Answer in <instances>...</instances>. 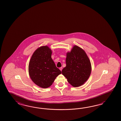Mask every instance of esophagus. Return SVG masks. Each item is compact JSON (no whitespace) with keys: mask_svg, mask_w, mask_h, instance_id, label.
<instances>
[{"mask_svg":"<svg viewBox=\"0 0 121 121\" xmlns=\"http://www.w3.org/2000/svg\"><path fill=\"white\" fill-rule=\"evenodd\" d=\"M59 69H60V70L61 71H62V67H60V68H59Z\"/></svg>","mask_w":121,"mask_h":121,"instance_id":"34e87169","label":"esophagus"}]
</instances>
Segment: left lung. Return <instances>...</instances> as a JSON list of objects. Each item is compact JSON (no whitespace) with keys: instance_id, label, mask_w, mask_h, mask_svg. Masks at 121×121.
Instances as JSON below:
<instances>
[{"instance_id":"left-lung-1","label":"left lung","mask_w":121,"mask_h":121,"mask_svg":"<svg viewBox=\"0 0 121 121\" xmlns=\"http://www.w3.org/2000/svg\"><path fill=\"white\" fill-rule=\"evenodd\" d=\"M66 66L62 74L73 87H78L88 80L91 71L90 60L84 51L74 46L70 52L66 53Z\"/></svg>"}]
</instances>
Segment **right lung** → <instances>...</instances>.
I'll return each mask as SVG.
<instances>
[{"mask_svg": "<svg viewBox=\"0 0 121 121\" xmlns=\"http://www.w3.org/2000/svg\"><path fill=\"white\" fill-rule=\"evenodd\" d=\"M51 50L47 46L38 48L30 59L28 71L30 77L39 86H50L56 78L62 73L51 58Z\"/></svg>", "mask_w": 121, "mask_h": 121, "instance_id": "add662e5", "label": "right lung"}]
</instances>
